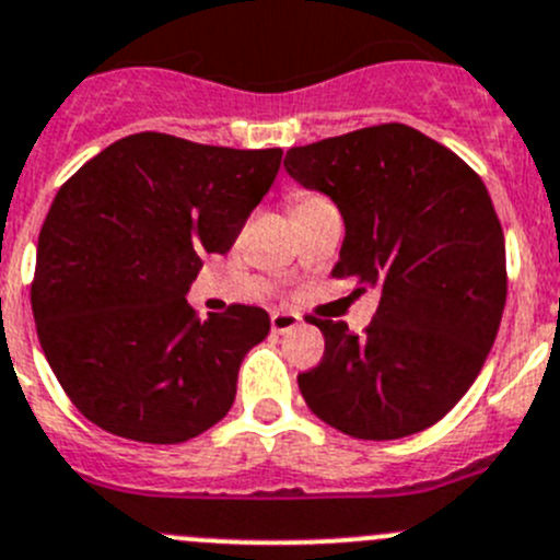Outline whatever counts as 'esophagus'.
Returning <instances> with one entry per match:
<instances>
[{
  "mask_svg": "<svg viewBox=\"0 0 560 560\" xmlns=\"http://www.w3.org/2000/svg\"><path fill=\"white\" fill-rule=\"evenodd\" d=\"M301 325V317L292 312H273L270 314V328L276 330V334H287V330L298 328Z\"/></svg>",
  "mask_w": 560,
  "mask_h": 560,
  "instance_id": "1",
  "label": "esophagus"
}]
</instances>
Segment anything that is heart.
Wrapping results in <instances>:
<instances>
[{
  "instance_id": "b5f03b06",
  "label": "heart",
  "mask_w": 560,
  "mask_h": 560,
  "mask_svg": "<svg viewBox=\"0 0 560 560\" xmlns=\"http://www.w3.org/2000/svg\"><path fill=\"white\" fill-rule=\"evenodd\" d=\"M319 194H314V191H292L290 194V210L292 213H295V210H301V208H308V205H314V202H319Z\"/></svg>"
}]
</instances>
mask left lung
I'll return each mask as SVG.
<instances>
[{
	"label": "left lung",
	"instance_id": "obj_1",
	"mask_svg": "<svg viewBox=\"0 0 560 560\" xmlns=\"http://www.w3.org/2000/svg\"><path fill=\"white\" fill-rule=\"evenodd\" d=\"M287 172L345 219L334 279L380 290L363 336L314 319L325 352L298 385L317 418L361 441L438 424L485 366L506 306V246L481 177L401 122L287 150Z\"/></svg>",
	"mask_w": 560,
	"mask_h": 560
}]
</instances>
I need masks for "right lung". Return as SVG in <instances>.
I'll use <instances>...</instances> for the list:
<instances>
[{"label": "right lung", "mask_w": 560, "mask_h": 560, "mask_svg": "<svg viewBox=\"0 0 560 560\" xmlns=\"http://www.w3.org/2000/svg\"><path fill=\"white\" fill-rule=\"evenodd\" d=\"M281 150L125 136L54 197L37 237L32 314L59 385L112 435L183 443L230 412L259 306L199 319L186 292L268 194Z\"/></svg>", "instance_id": "add662e5"}]
</instances>
